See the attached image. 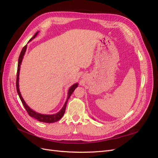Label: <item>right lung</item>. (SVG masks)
Returning <instances> with one entry per match:
<instances>
[{"label":"right lung","instance_id":"obj_1","mask_svg":"<svg viewBox=\"0 0 158 158\" xmlns=\"http://www.w3.org/2000/svg\"><path fill=\"white\" fill-rule=\"evenodd\" d=\"M38 31L35 33V34L33 36V37H31V39L30 40V41H31L33 39H34V38L36 37V35H37ZM27 48V45H26L24 47H23V49L20 52V55L19 56V59H18V69H17V75H16V89H17V92L18 94L19 97H20V99L21 100V102L23 104V107H25L26 110L27 111L28 114L33 118H34L37 120H38L40 122H44V123H55L58 121L59 120L62 118V117L63 116V114L65 112V110H66V104H67V102L69 99V98L70 97V95H72V94L73 93V92L74 91V89H76V88L78 87V84L76 83L74 85H72L70 87V88L69 90V93H68V98L67 99H66V102H65L64 105L63 107L61 109L60 111L59 112H58L56 114H42L40 113H36L35 111H33L31 109H30L29 107L27 106V104L26 103V102H24V100L23 99L21 94L20 92V89H19V84H18V81H19V73H20V65L22 63V59H23V56L24 55V53L26 52Z\"/></svg>","mask_w":158,"mask_h":158}]
</instances>
